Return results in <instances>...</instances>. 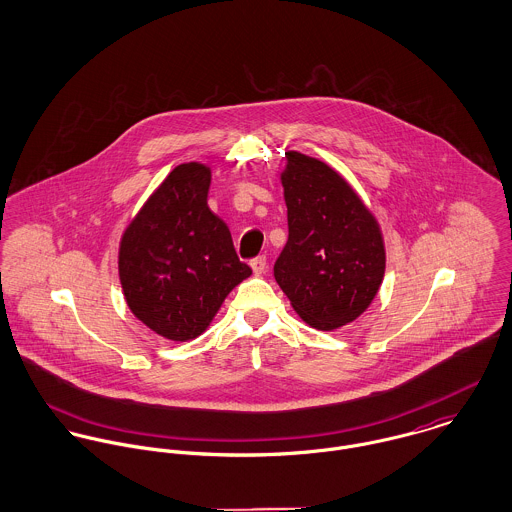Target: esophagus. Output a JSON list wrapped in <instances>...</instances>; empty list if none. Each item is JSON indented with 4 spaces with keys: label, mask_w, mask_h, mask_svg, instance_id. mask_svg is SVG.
<instances>
[{
    "label": "esophagus",
    "mask_w": 512,
    "mask_h": 512,
    "mask_svg": "<svg viewBox=\"0 0 512 512\" xmlns=\"http://www.w3.org/2000/svg\"><path fill=\"white\" fill-rule=\"evenodd\" d=\"M250 268H252V272H254L256 276H262V274L266 272V268H268L266 258H264V256H258V258L250 260Z\"/></svg>",
    "instance_id": "obj_1"
}]
</instances>
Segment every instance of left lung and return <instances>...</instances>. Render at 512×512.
Masks as SVG:
<instances>
[{
	"mask_svg": "<svg viewBox=\"0 0 512 512\" xmlns=\"http://www.w3.org/2000/svg\"><path fill=\"white\" fill-rule=\"evenodd\" d=\"M280 181L290 236L274 266L276 282L307 325L335 331L361 317L380 290V224L351 183L321 159L286 149Z\"/></svg>",
	"mask_w": 512,
	"mask_h": 512,
	"instance_id": "8db88e82",
	"label": "left lung"
}]
</instances>
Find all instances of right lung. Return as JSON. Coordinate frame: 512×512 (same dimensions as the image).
Here are the masks:
<instances>
[{
    "mask_svg": "<svg viewBox=\"0 0 512 512\" xmlns=\"http://www.w3.org/2000/svg\"><path fill=\"white\" fill-rule=\"evenodd\" d=\"M209 187L207 163L177 165L120 238L118 274L130 311L175 343L205 333L226 295L252 274L207 205Z\"/></svg>",
    "mask_w": 512,
    "mask_h": 512,
    "instance_id": "obj_1",
    "label": "right lung"
}]
</instances>
